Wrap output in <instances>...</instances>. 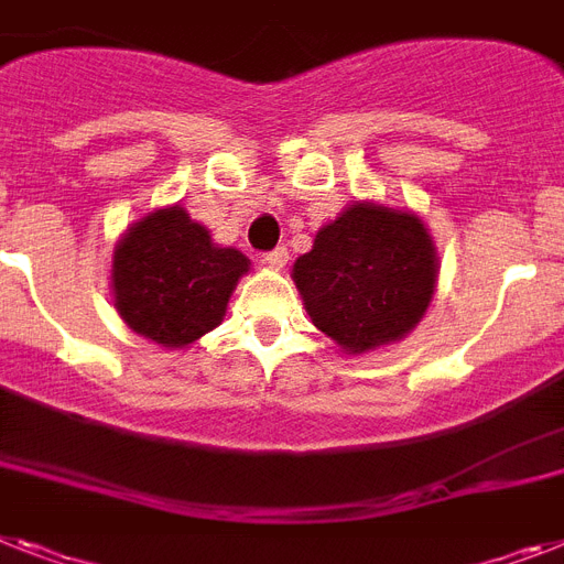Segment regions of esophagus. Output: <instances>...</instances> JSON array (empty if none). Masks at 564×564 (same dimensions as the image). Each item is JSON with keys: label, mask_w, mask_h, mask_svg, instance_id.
I'll use <instances>...</instances> for the list:
<instances>
[{"label": "esophagus", "mask_w": 564, "mask_h": 564, "mask_svg": "<svg viewBox=\"0 0 564 564\" xmlns=\"http://www.w3.org/2000/svg\"><path fill=\"white\" fill-rule=\"evenodd\" d=\"M262 262L268 264V268H273V271H279V268H285V264H288V248L268 250V253L262 256Z\"/></svg>", "instance_id": "1"}]
</instances>
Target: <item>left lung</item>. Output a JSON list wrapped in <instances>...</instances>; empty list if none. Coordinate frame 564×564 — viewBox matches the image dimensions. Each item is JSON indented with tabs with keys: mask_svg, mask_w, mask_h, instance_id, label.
Returning a JSON list of instances; mask_svg holds the SVG:
<instances>
[{
	"mask_svg": "<svg viewBox=\"0 0 564 564\" xmlns=\"http://www.w3.org/2000/svg\"><path fill=\"white\" fill-rule=\"evenodd\" d=\"M435 276L421 218L377 204H351L293 264L314 325L348 355L406 337L430 308Z\"/></svg>",
	"mask_w": 564,
	"mask_h": 564,
	"instance_id": "8db88e82",
	"label": "left lung"
}]
</instances>
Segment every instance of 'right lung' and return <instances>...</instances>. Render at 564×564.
<instances>
[{"mask_svg":"<svg viewBox=\"0 0 564 564\" xmlns=\"http://www.w3.org/2000/svg\"><path fill=\"white\" fill-rule=\"evenodd\" d=\"M248 264L239 250L216 248L184 207L158 209L115 248V305L134 334L184 348L221 323Z\"/></svg>","mask_w":564,"mask_h":564,"instance_id":"obj_1","label":"right lung"}]
</instances>
